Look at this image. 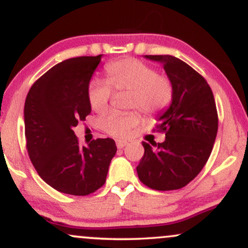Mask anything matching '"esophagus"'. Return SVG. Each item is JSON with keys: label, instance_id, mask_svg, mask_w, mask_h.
<instances>
[{"label": "esophagus", "instance_id": "1", "mask_svg": "<svg viewBox=\"0 0 248 248\" xmlns=\"http://www.w3.org/2000/svg\"><path fill=\"white\" fill-rule=\"evenodd\" d=\"M128 144V142L126 140H116V147L119 148V149H122L124 147H126Z\"/></svg>", "mask_w": 248, "mask_h": 248}]
</instances>
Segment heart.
Here are the masks:
<instances>
[{
	"label": "heart",
	"instance_id": "obj_1",
	"mask_svg": "<svg viewBox=\"0 0 248 248\" xmlns=\"http://www.w3.org/2000/svg\"><path fill=\"white\" fill-rule=\"evenodd\" d=\"M106 81L92 79L88 85L87 98L90 106L96 113L106 112L113 90L129 91V107L140 109L148 115L160 113L172 100L173 88L170 79L158 75L150 65L135 58H124L106 65ZM141 122L138 112L109 113L102 119V128L108 134L126 138Z\"/></svg>",
	"mask_w": 248,
	"mask_h": 248
}]
</instances>
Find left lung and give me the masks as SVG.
<instances>
[{"label": "left lung", "mask_w": 248, "mask_h": 248, "mask_svg": "<svg viewBox=\"0 0 248 248\" xmlns=\"http://www.w3.org/2000/svg\"><path fill=\"white\" fill-rule=\"evenodd\" d=\"M163 65L173 88L170 106L158 115L157 129L166 140L153 147L142 142L143 157L136 167L144 186L158 191L177 190L206 164L218 132L213 93L197 71L173 56H144Z\"/></svg>", "instance_id": "left-lung-1"}]
</instances>
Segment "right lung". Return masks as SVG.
Returning <instances> with one entry per match:
<instances>
[{"label": "right lung", "mask_w": 248, "mask_h": 248, "mask_svg": "<svg viewBox=\"0 0 248 248\" xmlns=\"http://www.w3.org/2000/svg\"><path fill=\"white\" fill-rule=\"evenodd\" d=\"M102 55L55 65L30 88L24 105L27 149L36 171L57 191L86 196L106 182L113 139L79 146L73 127L91 113L87 90Z\"/></svg>", "instance_id": "1"}]
</instances>
